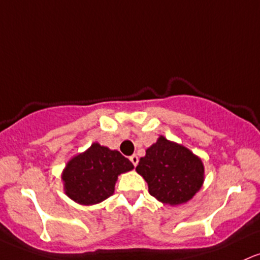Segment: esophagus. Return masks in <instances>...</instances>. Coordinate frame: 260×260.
<instances>
[{
    "label": "esophagus",
    "mask_w": 260,
    "mask_h": 260,
    "mask_svg": "<svg viewBox=\"0 0 260 260\" xmlns=\"http://www.w3.org/2000/svg\"><path fill=\"white\" fill-rule=\"evenodd\" d=\"M129 160L132 161V164L135 165V167H137V164H138V161H139V160H138V156H137L136 154H133V155L131 156V158H129Z\"/></svg>",
    "instance_id": "1"
}]
</instances>
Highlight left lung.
Returning a JSON list of instances; mask_svg holds the SVG:
<instances>
[{"label": "left lung", "mask_w": 260, "mask_h": 260, "mask_svg": "<svg viewBox=\"0 0 260 260\" xmlns=\"http://www.w3.org/2000/svg\"><path fill=\"white\" fill-rule=\"evenodd\" d=\"M136 170L147 181L150 195L172 206L192 199L204 182L201 159L164 137L148 148Z\"/></svg>", "instance_id": "left-lung-1"}]
</instances>
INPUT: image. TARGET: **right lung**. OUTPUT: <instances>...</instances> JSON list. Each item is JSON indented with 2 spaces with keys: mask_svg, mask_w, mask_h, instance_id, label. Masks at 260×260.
Instances as JSON below:
<instances>
[{
  "mask_svg": "<svg viewBox=\"0 0 260 260\" xmlns=\"http://www.w3.org/2000/svg\"><path fill=\"white\" fill-rule=\"evenodd\" d=\"M132 169V162L121 153L93 143L68 162L61 179L70 199L81 205H93L110 198L119 174Z\"/></svg>",
  "mask_w": 260,
  "mask_h": 260,
  "instance_id": "add662e5",
  "label": "right lung"
}]
</instances>
